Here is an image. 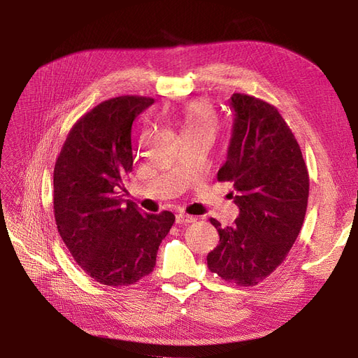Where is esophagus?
<instances>
[{"instance_id":"esophagus-1","label":"esophagus","mask_w":358,"mask_h":358,"mask_svg":"<svg viewBox=\"0 0 358 358\" xmlns=\"http://www.w3.org/2000/svg\"><path fill=\"white\" fill-rule=\"evenodd\" d=\"M196 220V217L195 216H189V214H185V213H180V214H177V217H176V222L178 223V224H181V223H192V222H195Z\"/></svg>"}]
</instances>
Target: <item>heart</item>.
<instances>
[{"instance_id":"heart-1","label":"heart","mask_w":358,"mask_h":358,"mask_svg":"<svg viewBox=\"0 0 358 358\" xmlns=\"http://www.w3.org/2000/svg\"><path fill=\"white\" fill-rule=\"evenodd\" d=\"M217 117L211 106L203 100L190 101L182 109V130L185 135L211 136L217 134Z\"/></svg>"}]
</instances>
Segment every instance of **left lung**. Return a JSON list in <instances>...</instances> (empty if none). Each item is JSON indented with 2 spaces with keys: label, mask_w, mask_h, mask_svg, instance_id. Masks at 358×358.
<instances>
[{
  "label": "left lung",
  "mask_w": 358,
  "mask_h": 358,
  "mask_svg": "<svg viewBox=\"0 0 358 358\" xmlns=\"http://www.w3.org/2000/svg\"><path fill=\"white\" fill-rule=\"evenodd\" d=\"M228 159L219 181L236 189L240 216L222 228L207 264L222 279L253 287L279 267L297 240L309 198V172L297 139L275 106L249 94L231 97Z\"/></svg>",
  "instance_id": "obj_1"
}]
</instances>
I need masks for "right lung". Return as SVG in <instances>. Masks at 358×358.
<instances>
[{"label":"right lung","instance_id":"obj_1","mask_svg":"<svg viewBox=\"0 0 358 358\" xmlns=\"http://www.w3.org/2000/svg\"><path fill=\"white\" fill-rule=\"evenodd\" d=\"M155 99L101 101L70 129L54 168V216L71 257L91 279L126 287L148 275L176 216L121 199L134 169L131 124Z\"/></svg>","mask_w":358,"mask_h":358}]
</instances>
